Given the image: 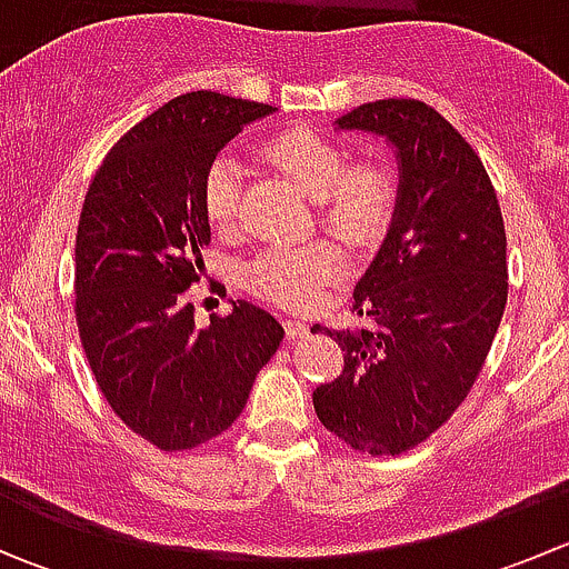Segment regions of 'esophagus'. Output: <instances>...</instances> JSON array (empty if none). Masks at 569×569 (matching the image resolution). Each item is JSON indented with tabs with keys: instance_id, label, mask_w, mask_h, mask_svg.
I'll list each match as a JSON object with an SVG mask.
<instances>
[{
	"instance_id": "34e87169",
	"label": "esophagus",
	"mask_w": 569,
	"mask_h": 569,
	"mask_svg": "<svg viewBox=\"0 0 569 569\" xmlns=\"http://www.w3.org/2000/svg\"><path fill=\"white\" fill-rule=\"evenodd\" d=\"M283 327H286V338H289V341L308 336V325H306V321H300V319H286Z\"/></svg>"
}]
</instances>
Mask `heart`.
Masks as SVG:
<instances>
[{
  "instance_id": "b5f03b06",
  "label": "heart",
  "mask_w": 569,
  "mask_h": 569,
  "mask_svg": "<svg viewBox=\"0 0 569 569\" xmlns=\"http://www.w3.org/2000/svg\"><path fill=\"white\" fill-rule=\"evenodd\" d=\"M269 162L317 203L321 228L341 242L371 244L386 231L391 214V187L369 164L349 168V157L313 131H286L263 148ZM242 164L220 153L203 176V211L217 231L237 222L242 206ZM343 267L338 248L327 242L274 244L258 252L242 269L252 295L286 308H306Z\"/></svg>"
}]
</instances>
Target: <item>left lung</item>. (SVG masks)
<instances>
[{
    "instance_id": "obj_1",
    "label": "left lung",
    "mask_w": 569,
    "mask_h": 569,
    "mask_svg": "<svg viewBox=\"0 0 569 569\" xmlns=\"http://www.w3.org/2000/svg\"><path fill=\"white\" fill-rule=\"evenodd\" d=\"M336 131L382 137L399 164L391 226L355 286L369 330H325L338 380L319 421L369 455H401L443 427L485 366L507 306V233L485 164L440 112L412 99L363 104Z\"/></svg>"
}]
</instances>
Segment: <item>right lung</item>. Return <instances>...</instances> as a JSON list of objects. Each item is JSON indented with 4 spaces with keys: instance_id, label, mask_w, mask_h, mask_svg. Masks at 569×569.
Masks as SVG:
<instances>
[{
    "instance_id": "add662e5",
    "label": "right lung",
    "mask_w": 569,
    "mask_h": 569,
    "mask_svg": "<svg viewBox=\"0 0 569 569\" xmlns=\"http://www.w3.org/2000/svg\"><path fill=\"white\" fill-rule=\"evenodd\" d=\"M274 107L194 90L126 131L84 194L77 231V325L101 393L162 451L226 432L283 341L248 300L200 330L187 289L211 242L203 176Z\"/></svg>"
}]
</instances>
